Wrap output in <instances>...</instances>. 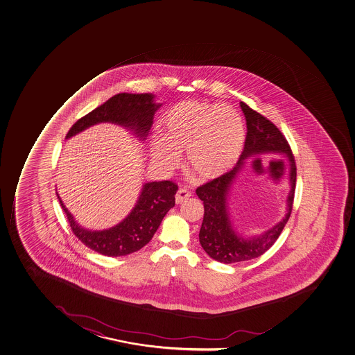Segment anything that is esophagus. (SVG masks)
I'll return each instance as SVG.
<instances>
[{
    "mask_svg": "<svg viewBox=\"0 0 355 355\" xmlns=\"http://www.w3.org/2000/svg\"><path fill=\"white\" fill-rule=\"evenodd\" d=\"M191 196V192L187 190V189H180L178 192H177V195H175V203L182 204L185 200H189Z\"/></svg>",
    "mask_w": 355,
    "mask_h": 355,
    "instance_id": "1",
    "label": "esophagus"
}]
</instances>
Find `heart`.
Masks as SVG:
<instances>
[{
  "mask_svg": "<svg viewBox=\"0 0 355 355\" xmlns=\"http://www.w3.org/2000/svg\"><path fill=\"white\" fill-rule=\"evenodd\" d=\"M164 138L151 140L152 158L164 168L180 163L187 151V166L202 180H215L239 163L245 144L243 119L230 106L183 101L163 120Z\"/></svg>",
  "mask_w": 355,
  "mask_h": 355,
  "instance_id": "1",
  "label": "heart"
}]
</instances>
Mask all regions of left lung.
<instances>
[{"instance_id": "1", "label": "left lung", "mask_w": 355, "mask_h": 355, "mask_svg": "<svg viewBox=\"0 0 355 355\" xmlns=\"http://www.w3.org/2000/svg\"><path fill=\"white\" fill-rule=\"evenodd\" d=\"M239 105L247 121V137L239 163L225 175L207 182L196 190L198 198L203 200L204 204L203 223L200 232V245L211 259L227 264L256 259L275 243L291 217L296 184L294 155L282 132L270 120L254 111L243 101ZM263 153L283 155L288 162L292 189L288 196V214L281 223L267 232L256 238L243 239L235 234L228 218L227 196L235 175L243 167V160Z\"/></svg>"}]
</instances>
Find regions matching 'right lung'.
<instances>
[{
  "mask_svg": "<svg viewBox=\"0 0 355 355\" xmlns=\"http://www.w3.org/2000/svg\"><path fill=\"white\" fill-rule=\"evenodd\" d=\"M153 98L155 96L150 93H119L112 96L101 106L80 118L69 128L66 138L76 136V133L96 123H113L130 128L137 137L144 140L151 128L155 111L160 107L159 104L153 103ZM177 190V184L171 180L145 184L139 200L130 215L116 227L103 232H92L80 227L59 196L58 198L67 216L73 234L89 249L101 255L116 257L138 251L151 241L164 216L175 207Z\"/></svg>",
  "mask_w": 355,
  "mask_h": 355,
  "instance_id": "obj_1",
  "label": "right lung"
}]
</instances>
